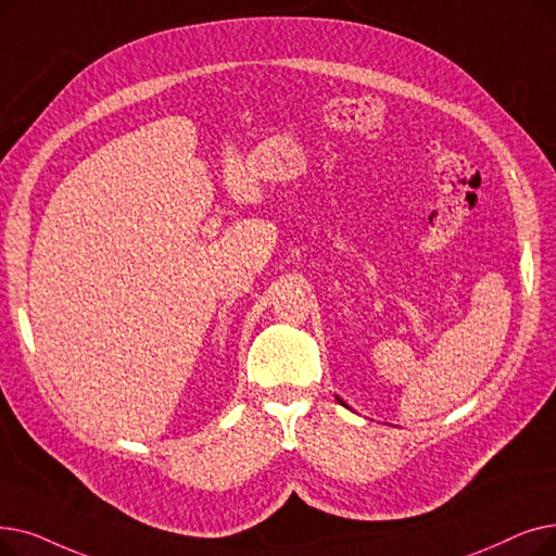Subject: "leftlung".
Returning <instances> with one entry per match:
<instances>
[{"mask_svg":"<svg viewBox=\"0 0 556 556\" xmlns=\"http://www.w3.org/2000/svg\"><path fill=\"white\" fill-rule=\"evenodd\" d=\"M341 404H343V402H341Z\"/></svg>","mask_w":556,"mask_h":556,"instance_id":"left-lung-1","label":"left lung"}]
</instances>
